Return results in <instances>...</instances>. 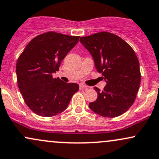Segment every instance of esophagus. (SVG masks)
I'll return each mask as SVG.
<instances>
[{
	"instance_id": "34e87169",
	"label": "esophagus",
	"mask_w": 159,
	"mask_h": 159,
	"mask_svg": "<svg viewBox=\"0 0 159 159\" xmlns=\"http://www.w3.org/2000/svg\"><path fill=\"white\" fill-rule=\"evenodd\" d=\"M79 88H80V89H88V87H87V86H85L84 84H81L79 85Z\"/></svg>"
}]
</instances>
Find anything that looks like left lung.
<instances>
[{"label":"left lung","mask_w":159,"mask_h":159,"mask_svg":"<svg viewBox=\"0 0 159 159\" xmlns=\"http://www.w3.org/2000/svg\"><path fill=\"white\" fill-rule=\"evenodd\" d=\"M80 42L107 83L103 91L94 87L98 97L89 103V108L103 117L121 116L134 103L140 87L139 61L134 50L120 37L106 32L81 37Z\"/></svg>","instance_id":"obj_1"}]
</instances>
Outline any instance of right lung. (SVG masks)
<instances>
[{"instance_id": "1", "label": "right lung", "mask_w": 159, "mask_h": 159, "mask_svg": "<svg viewBox=\"0 0 159 159\" xmlns=\"http://www.w3.org/2000/svg\"><path fill=\"white\" fill-rule=\"evenodd\" d=\"M78 40L79 36L47 32L34 38L18 58V88L25 103L38 116L52 117L62 112L79 89L78 84L52 78Z\"/></svg>"}]
</instances>
